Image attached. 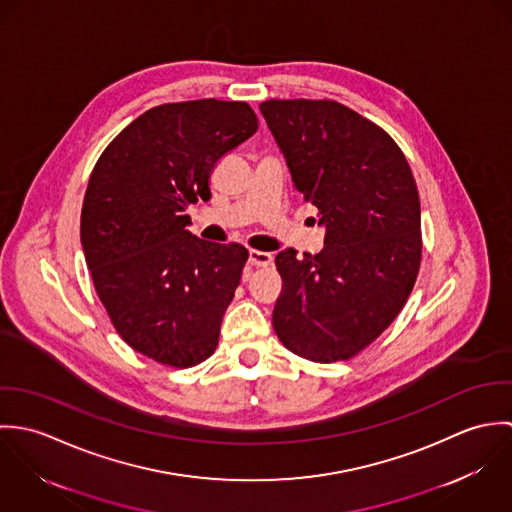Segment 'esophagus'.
Here are the masks:
<instances>
[{"instance_id": "34e87169", "label": "esophagus", "mask_w": 512, "mask_h": 512, "mask_svg": "<svg viewBox=\"0 0 512 512\" xmlns=\"http://www.w3.org/2000/svg\"><path fill=\"white\" fill-rule=\"evenodd\" d=\"M272 260H274V256L270 252L250 250V254H248V264L250 266H270Z\"/></svg>"}]
</instances>
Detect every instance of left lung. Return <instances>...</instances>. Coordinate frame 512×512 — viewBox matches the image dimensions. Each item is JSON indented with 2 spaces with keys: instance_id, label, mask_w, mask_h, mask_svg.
Listing matches in <instances>:
<instances>
[{
  "instance_id": "left-lung-1",
  "label": "left lung",
  "mask_w": 512,
  "mask_h": 512,
  "mask_svg": "<svg viewBox=\"0 0 512 512\" xmlns=\"http://www.w3.org/2000/svg\"><path fill=\"white\" fill-rule=\"evenodd\" d=\"M260 112L293 187L319 211L325 248L276 256L274 329L295 355L347 361L400 313L420 258V197L394 140L333 100H268Z\"/></svg>"
}]
</instances>
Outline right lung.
<instances>
[{"label": "right lung", "instance_id": "right-lung-1", "mask_svg": "<svg viewBox=\"0 0 512 512\" xmlns=\"http://www.w3.org/2000/svg\"><path fill=\"white\" fill-rule=\"evenodd\" d=\"M256 130L246 102L163 104L92 169L80 244L94 288L122 339L161 365H199L217 349L248 250L191 234L187 209L211 199L213 167Z\"/></svg>", "mask_w": 512, "mask_h": 512}]
</instances>
